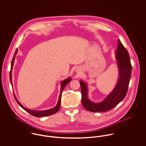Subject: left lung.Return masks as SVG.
Instances as JSON below:
<instances>
[{
  "mask_svg": "<svg viewBox=\"0 0 146 146\" xmlns=\"http://www.w3.org/2000/svg\"><path fill=\"white\" fill-rule=\"evenodd\" d=\"M115 57L119 71L118 81L114 89L102 102L94 103L91 101L88 97L87 84L80 80L82 103L86 110L93 112H106L114 108L125 98L131 78L132 67L128 52L119 40Z\"/></svg>",
  "mask_w": 146,
  "mask_h": 146,
  "instance_id": "left-lung-1",
  "label": "left lung"
}]
</instances>
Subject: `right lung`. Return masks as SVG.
I'll return each instance as SVG.
<instances>
[{"instance_id":"right-lung-1","label":"right lung","mask_w":146,"mask_h":146,"mask_svg":"<svg viewBox=\"0 0 146 146\" xmlns=\"http://www.w3.org/2000/svg\"><path fill=\"white\" fill-rule=\"evenodd\" d=\"M17 53V49H16L15 53V54L13 56V58L12 59V63H11V71H10V73H9V78H10V81H11V83L12 85V68H13V64H14V62H15V56H16V54ZM71 80V78H68L67 79L64 80L61 82V93L60 94V96H59V99H58V102H57V105L52 108H50L49 110H44V111H36V110H30V109H27L25 107H24L22 104H21V103L17 100V98L16 97L15 94H14V97H15V98L16 101V102H17V104H19L21 107L24 110H25L26 112H27L28 113H29L30 114L32 115L33 116H35V117H45V116H49V115H52L53 114H54L56 113L60 109V106H61V95H62V93L63 90L64 89V88H65V86L68 84V83L69 82H70Z\"/></svg>"}]
</instances>
